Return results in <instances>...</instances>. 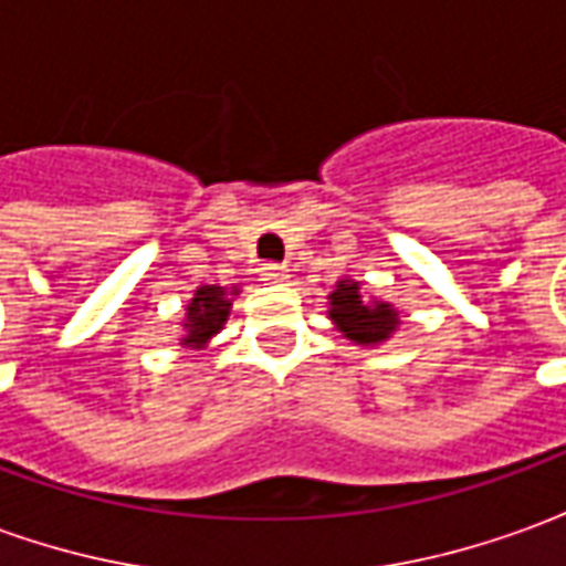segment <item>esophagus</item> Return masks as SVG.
<instances>
[{"label":"esophagus","instance_id":"1","mask_svg":"<svg viewBox=\"0 0 566 566\" xmlns=\"http://www.w3.org/2000/svg\"><path fill=\"white\" fill-rule=\"evenodd\" d=\"M260 275H263V282L279 284L287 279V266H282V263H263V266H260Z\"/></svg>","mask_w":566,"mask_h":566}]
</instances>
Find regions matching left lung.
<instances>
[{
  "mask_svg": "<svg viewBox=\"0 0 566 566\" xmlns=\"http://www.w3.org/2000/svg\"><path fill=\"white\" fill-rule=\"evenodd\" d=\"M331 318L336 321V327L355 339V343H381L388 339L391 331L400 324L397 321V312L385 303H376V306H367L360 300V291L357 284H336V291L331 294Z\"/></svg>",
  "mask_w": 566,
  "mask_h": 566,
  "instance_id": "1",
  "label": "left lung"
}]
</instances>
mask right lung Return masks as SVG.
<instances>
[{"instance_id":"right-lung-1","label":"right lung","mask_w":566,"mask_h":566,"mask_svg":"<svg viewBox=\"0 0 566 566\" xmlns=\"http://www.w3.org/2000/svg\"><path fill=\"white\" fill-rule=\"evenodd\" d=\"M227 312H230V296H227V291L214 287V284L199 287L197 296H193L190 306H187L185 345H190V348H202L214 333L221 331V324L227 321Z\"/></svg>"}]
</instances>
